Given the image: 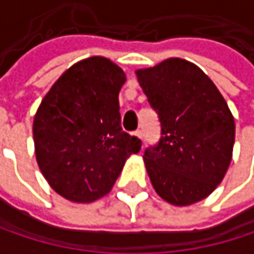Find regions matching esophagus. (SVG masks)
<instances>
[{
  "mask_svg": "<svg viewBox=\"0 0 254 254\" xmlns=\"http://www.w3.org/2000/svg\"><path fill=\"white\" fill-rule=\"evenodd\" d=\"M133 135H135V136H138L139 139H142V130H141V129H136V130L133 132Z\"/></svg>",
  "mask_w": 254,
  "mask_h": 254,
  "instance_id": "1",
  "label": "esophagus"
}]
</instances>
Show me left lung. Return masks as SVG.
Wrapping results in <instances>:
<instances>
[{
	"label": "left lung",
	"instance_id": "left-lung-1",
	"mask_svg": "<svg viewBox=\"0 0 254 254\" xmlns=\"http://www.w3.org/2000/svg\"><path fill=\"white\" fill-rule=\"evenodd\" d=\"M136 76L160 122L159 142L142 156L156 192L175 206L203 200L232 157L235 124L227 101L201 69L181 59Z\"/></svg>",
	"mask_w": 254,
	"mask_h": 254
}]
</instances>
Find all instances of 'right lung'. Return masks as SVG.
<instances>
[{"label": "right lung", "mask_w": 254, "mask_h": 254, "mask_svg": "<svg viewBox=\"0 0 254 254\" xmlns=\"http://www.w3.org/2000/svg\"><path fill=\"white\" fill-rule=\"evenodd\" d=\"M121 67L103 57L73 64L44 97L33 139L39 169L56 192L76 203L106 195L141 139L122 129Z\"/></svg>", "instance_id": "1"}]
</instances>
